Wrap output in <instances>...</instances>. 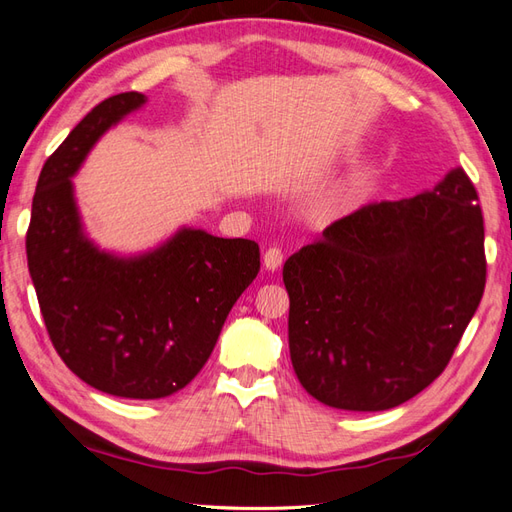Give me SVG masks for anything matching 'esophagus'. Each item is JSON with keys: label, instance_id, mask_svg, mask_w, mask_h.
<instances>
[{"label": "esophagus", "instance_id": "1", "mask_svg": "<svg viewBox=\"0 0 512 512\" xmlns=\"http://www.w3.org/2000/svg\"><path fill=\"white\" fill-rule=\"evenodd\" d=\"M281 264H283V253H281V248H277V246L268 248V251L264 253V266H266V270H272V272H275Z\"/></svg>", "mask_w": 512, "mask_h": 512}]
</instances>
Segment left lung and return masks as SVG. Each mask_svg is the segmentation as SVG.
Instances as JSON below:
<instances>
[{
    "mask_svg": "<svg viewBox=\"0 0 512 512\" xmlns=\"http://www.w3.org/2000/svg\"><path fill=\"white\" fill-rule=\"evenodd\" d=\"M290 358L331 408L401 406L445 371L486 283L484 218L462 168L364 205L283 266Z\"/></svg>",
    "mask_w": 512,
    "mask_h": 512,
    "instance_id": "1",
    "label": "left lung"
}]
</instances>
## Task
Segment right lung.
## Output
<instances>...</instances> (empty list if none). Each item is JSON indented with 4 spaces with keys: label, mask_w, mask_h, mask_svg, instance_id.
I'll return each mask as SVG.
<instances>
[{
    "label": "right lung",
    "mask_w": 512,
    "mask_h": 512,
    "mask_svg": "<svg viewBox=\"0 0 512 512\" xmlns=\"http://www.w3.org/2000/svg\"><path fill=\"white\" fill-rule=\"evenodd\" d=\"M146 95L91 109L45 161L26 235L30 277L56 353L106 395L161 399L205 366L231 307L259 272L253 240L181 229L137 257L100 251L82 231L71 176Z\"/></svg>",
    "instance_id": "add662e5"
}]
</instances>
